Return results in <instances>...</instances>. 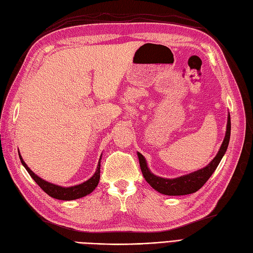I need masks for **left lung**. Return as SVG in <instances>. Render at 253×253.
<instances>
[{
  "instance_id": "8db88e82",
  "label": "left lung",
  "mask_w": 253,
  "mask_h": 253,
  "mask_svg": "<svg viewBox=\"0 0 253 253\" xmlns=\"http://www.w3.org/2000/svg\"><path fill=\"white\" fill-rule=\"evenodd\" d=\"M229 138H230V115H228L226 135H225L221 149H219L216 157L211 161V163L207 165L206 168H203L197 171H193V173L189 175L177 177V178H174V179L162 178V177L153 175L148 169L146 159L143 158V155L141 153L138 152L139 164H140V169H141L144 179L147 180L148 184L151 186L153 189L166 196H184V195H189V193L196 192L200 189L204 184H206L208 179L214 173V170L216 169L217 165L219 164V162H221L225 152H226L228 143H229Z\"/></svg>"
}]
</instances>
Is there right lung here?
<instances>
[{
	"label": "right lung",
	"instance_id": "obj_1",
	"mask_svg": "<svg viewBox=\"0 0 253 253\" xmlns=\"http://www.w3.org/2000/svg\"><path fill=\"white\" fill-rule=\"evenodd\" d=\"M19 158L21 161V164L25 166V169L28 171L29 175L32 177V179H34L38 185L40 186V188L44 192H46L47 195L50 197L54 198V199H58V200H75V199H79V198H83L84 196L89 195V193L92 192L95 187L98 186L99 184V180H100V160H99V164H98V168H96V170L94 175L91 177L90 179H88L87 181L83 182V184L77 185V186H73V187H61V186H56L54 184H50V182H47L43 179H41L39 176H37L34 171H32L27 164L24 162V160L21 159L20 154H19Z\"/></svg>",
	"mask_w": 253,
	"mask_h": 253
}]
</instances>
